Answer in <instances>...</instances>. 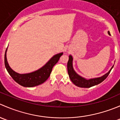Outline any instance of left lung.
Returning a JSON list of instances; mask_svg holds the SVG:
<instances>
[{
	"label": "left lung",
	"instance_id": "left-lung-1",
	"mask_svg": "<svg viewBox=\"0 0 120 120\" xmlns=\"http://www.w3.org/2000/svg\"><path fill=\"white\" fill-rule=\"evenodd\" d=\"M109 35H110L109 31H108ZM73 57L71 55L69 56V59L67 63V70L68 74L69 77L72 81V82L76 86L81 88H90V87L94 86L95 85H97L103 81L107 77L109 74L111 70L114 67V65L111 68L110 70L108 71L106 74L102 75L101 77H97V78H90V79H87L86 78L81 77L78 75L77 72L75 71L73 68Z\"/></svg>",
	"mask_w": 120,
	"mask_h": 120
}]
</instances>
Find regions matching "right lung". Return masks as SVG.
Here are the masks:
<instances>
[{
	"mask_svg": "<svg viewBox=\"0 0 120 120\" xmlns=\"http://www.w3.org/2000/svg\"><path fill=\"white\" fill-rule=\"evenodd\" d=\"M8 48L4 54V64L6 68L13 79L24 87H34L46 81L50 76L53 66L58 62L63 53L61 52L54 55L43 67L32 72L26 74H19L12 70L9 66L7 60L6 53Z\"/></svg>",
	"mask_w": 120,
	"mask_h": 120,
	"instance_id": "1",
	"label": "right lung"
}]
</instances>
